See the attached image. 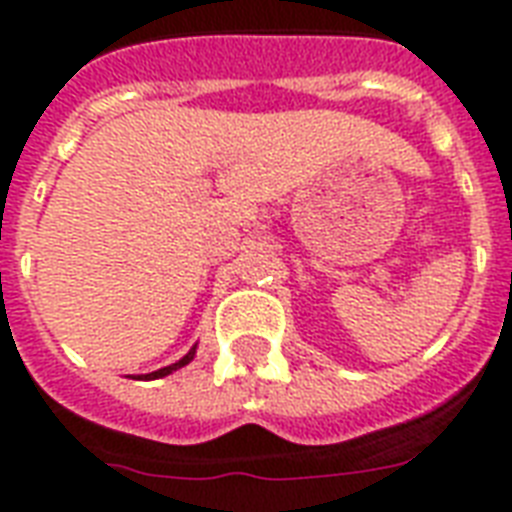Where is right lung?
<instances>
[{
    "mask_svg": "<svg viewBox=\"0 0 512 512\" xmlns=\"http://www.w3.org/2000/svg\"><path fill=\"white\" fill-rule=\"evenodd\" d=\"M193 353H196V348H191V350H188V353H185V356L180 358V361H177V364H172V366H164V369H159V372L143 374V377H146V380H156V377H164V374L175 372V369H180V366H185V364H188V361H191V358H193Z\"/></svg>",
    "mask_w": 512,
    "mask_h": 512,
    "instance_id": "right-lung-1",
    "label": "right lung"
}]
</instances>
